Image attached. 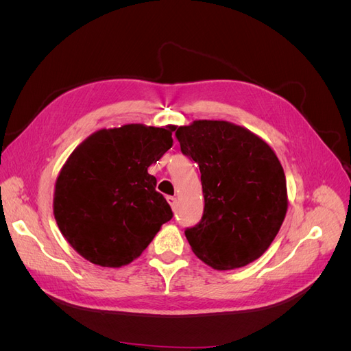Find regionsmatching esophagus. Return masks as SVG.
<instances>
[{
	"label": "esophagus",
	"instance_id": "obj_1",
	"mask_svg": "<svg viewBox=\"0 0 351 351\" xmlns=\"http://www.w3.org/2000/svg\"><path fill=\"white\" fill-rule=\"evenodd\" d=\"M167 202L169 205H171V208L173 209H176L177 208V197H174V196H168L167 197Z\"/></svg>",
	"mask_w": 351,
	"mask_h": 351
}]
</instances>
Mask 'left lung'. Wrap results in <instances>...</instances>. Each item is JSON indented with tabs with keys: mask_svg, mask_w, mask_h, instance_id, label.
<instances>
[{
	"mask_svg": "<svg viewBox=\"0 0 351 351\" xmlns=\"http://www.w3.org/2000/svg\"><path fill=\"white\" fill-rule=\"evenodd\" d=\"M199 165L204 215L187 228L193 253L218 271L246 267L268 250L289 208L280 159L259 136L222 120H196L176 132Z\"/></svg>",
	"mask_w": 351,
	"mask_h": 351,
	"instance_id": "left-lung-1",
	"label": "left lung"
}]
</instances>
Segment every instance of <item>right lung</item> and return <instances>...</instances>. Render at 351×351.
I'll list each match as a JSON object with an SVG mask.
<instances>
[{
    "label": "right lung",
    "instance_id": "obj_1",
    "mask_svg": "<svg viewBox=\"0 0 351 351\" xmlns=\"http://www.w3.org/2000/svg\"><path fill=\"white\" fill-rule=\"evenodd\" d=\"M176 125L102 129L71 152L57 177L54 217L80 256L107 268L129 265L173 218L147 168L173 146Z\"/></svg>",
    "mask_w": 351,
    "mask_h": 351
}]
</instances>
